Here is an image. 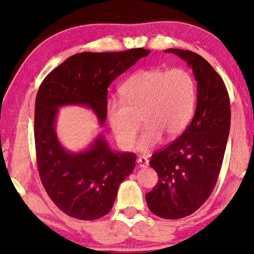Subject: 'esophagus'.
<instances>
[{
    "label": "esophagus",
    "instance_id": "34e87169",
    "mask_svg": "<svg viewBox=\"0 0 254 254\" xmlns=\"http://www.w3.org/2000/svg\"><path fill=\"white\" fill-rule=\"evenodd\" d=\"M137 166L141 167V168H147V167L149 166V160L145 157H140L137 158Z\"/></svg>",
    "mask_w": 254,
    "mask_h": 254
}]
</instances>
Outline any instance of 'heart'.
I'll list each match as a JSON object with an SVG mask.
<instances>
[{"label":"heart","instance_id":"1","mask_svg":"<svg viewBox=\"0 0 254 254\" xmlns=\"http://www.w3.org/2000/svg\"><path fill=\"white\" fill-rule=\"evenodd\" d=\"M119 98L107 104V121L118 144L130 150L135 142L140 121L145 127L137 150L149 152L162 137L174 140L187 127L196 102V84L183 68L163 70L149 68L134 72L120 87Z\"/></svg>","mask_w":254,"mask_h":254}]
</instances>
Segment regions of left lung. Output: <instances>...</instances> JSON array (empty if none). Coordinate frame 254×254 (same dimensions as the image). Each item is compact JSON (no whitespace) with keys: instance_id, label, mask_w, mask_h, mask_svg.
<instances>
[{"instance_id":"1","label":"left lung","mask_w":254,"mask_h":254,"mask_svg":"<svg viewBox=\"0 0 254 254\" xmlns=\"http://www.w3.org/2000/svg\"><path fill=\"white\" fill-rule=\"evenodd\" d=\"M186 60L197 80V105L191 122L165 149L151 156L159 182L145 195L159 217L178 220L195 213L212 194L230 133L231 106L221 76L198 54L167 49Z\"/></svg>"}]
</instances>
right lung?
<instances>
[{"label": "right lung", "mask_w": 254, "mask_h": 254, "mask_svg": "<svg viewBox=\"0 0 254 254\" xmlns=\"http://www.w3.org/2000/svg\"><path fill=\"white\" fill-rule=\"evenodd\" d=\"M149 54L143 48L76 54L42 80L34 105L38 173L50 199L68 216L93 221L109 213L120 184L134 169L136 156L112 151L101 135L86 151L68 152L55 133L58 107L88 106L104 123L110 84Z\"/></svg>", "instance_id": "right-lung-1"}]
</instances>
